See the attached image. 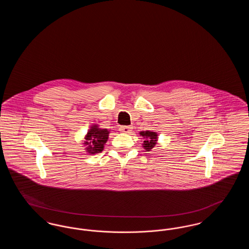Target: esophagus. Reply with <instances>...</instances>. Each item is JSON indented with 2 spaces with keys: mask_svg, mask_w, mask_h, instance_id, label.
I'll return each mask as SVG.
<instances>
[{
  "mask_svg": "<svg viewBox=\"0 0 249 249\" xmlns=\"http://www.w3.org/2000/svg\"><path fill=\"white\" fill-rule=\"evenodd\" d=\"M119 130H120V131H122V132L129 133L130 131H131V128L129 127V126H121V127L119 128Z\"/></svg>",
  "mask_w": 249,
  "mask_h": 249,
  "instance_id": "obj_1",
  "label": "esophagus"
}]
</instances>
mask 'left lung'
Listing matches in <instances>:
<instances>
[{"instance_id": "1", "label": "left lung", "mask_w": 249, "mask_h": 249, "mask_svg": "<svg viewBox=\"0 0 249 249\" xmlns=\"http://www.w3.org/2000/svg\"><path fill=\"white\" fill-rule=\"evenodd\" d=\"M140 135H142L143 138H145V140L143 141V147L145 148L146 151H150L157 143L158 134L154 131L145 130V131H141Z\"/></svg>"}]
</instances>
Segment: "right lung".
Masks as SVG:
<instances>
[{
  "mask_svg": "<svg viewBox=\"0 0 249 249\" xmlns=\"http://www.w3.org/2000/svg\"><path fill=\"white\" fill-rule=\"evenodd\" d=\"M109 131L107 129H100L97 125L91 127V129L88 131V134L85 138V142L88 147L86 148L89 154H94L102 152L104 149V144L108 139Z\"/></svg>",
  "mask_w": 249,
  "mask_h": 249,
  "instance_id": "1",
  "label": "right lung"
}]
</instances>
